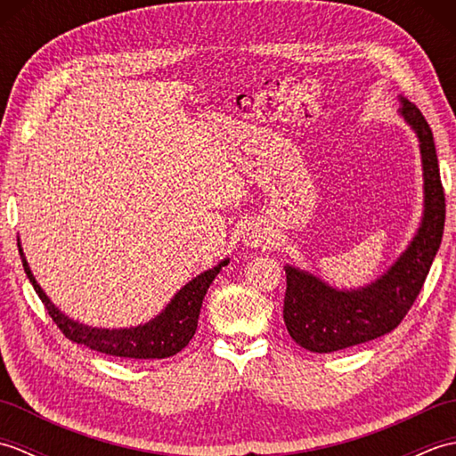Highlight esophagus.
<instances>
[{
	"mask_svg": "<svg viewBox=\"0 0 456 456\" xmlns=\"http://www.w3.org/2000/svg\"><path fill=\"white\" fill-rule=\"evenodd\" d=\"M243 240H245L247 247H260L266 240V229L256 225V223H253V225L245 227Z\"/></svg>",
	"mask_w": 456,
	"mask_h": 456,
	"instance_id": "obj_1",
	"label": "esophagus"
}]
</instances>
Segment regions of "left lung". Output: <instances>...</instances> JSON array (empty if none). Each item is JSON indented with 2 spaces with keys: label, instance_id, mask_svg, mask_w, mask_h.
I'll use <instances>...</instances> for the list:
<instances>
[{
  "label": "left lung",
  "instance_id": "left-lung-1",
  "mask_svg": "<svg viewBox=\"0 0 456 456\" xmlns=\"http://www.w3.org/2000/svg\"><path fill=\"white\" fill-rule=\"evenodd\" d=\"M402 118L419 139L423 164V219L405 253L376 282L337 289L286 266L284 323L289 337L312 353H335L394 331L419 296L444 229V191L431 127L415 103L402 100Z\"/></svg>",
  "mask_w": 456,
  "mask_h": 456
}]
</instances>
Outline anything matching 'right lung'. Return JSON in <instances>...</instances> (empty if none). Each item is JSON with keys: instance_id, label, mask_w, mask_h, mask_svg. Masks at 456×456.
Returning a JSON list of instances; mask_svg holds the SVG:
<instances>
[{"instance_id": "1", "label": "right lung", "mask_w": 456, "mask_h": 456, "mask_svg": "<svg viewBox=\"0 0 456 456\" xmlns=\"http://www.w3.org/2000/svg\"><path fill=\"white\" fill-rule=\"evenodd\" d=\"M19 247V255L23 260V268L27 278L31 280L35 292L41 297L48 315L53 317L56 327L74 343L90 346L92 351H98L110 356H123V358H168L180 353L186 346L193 333L198 329V317L203 296H206L209 284L216 280L219 270L229 263V258L223 260L217 266L196 276L183 286L180 292L172 297V302L164 307V312L159 314L149 323L129 327V329H98L74 322L64 315L51 299L46 297L43 288L37 284V280L28 268L25 255Z\"/></svg>"}]
</instances>
